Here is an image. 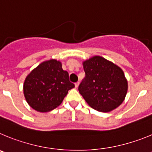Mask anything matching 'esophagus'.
I'll return each mask as SVG.
<instances>
[{
	"label": "esophagus",
	"mask_w": 152,
	"mask_h": 152,
	"mask_svg": "<svg viewBox=\"0 0 152 152\" xmlns=\"http://www.w3.org/2000/svg\"><path fill=\"white\" fill-rule=\"evenodd\" d=\"M79 82H77V83H75V87H76V88H78V86H79Z\"/></svg>",
	"instance_id": "obj_1"
}]
</instances>
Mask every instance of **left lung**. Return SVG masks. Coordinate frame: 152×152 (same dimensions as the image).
Here are the masks:
<instances>
[{
  "label": "left lung",
  "mask_w": 152,
  "mask_h": 152,
  "mask_svg": "<svg viewBox=\"0 0 152 152\" xmlns=\"http://www.w3.org/2000/svg\"><path fill=\"white\" fill-rule=\"evenodd\" d=\"M86 76L79 91L91 107L101 112H110L125 99L128 83L120 67L100 56L83 62Z\"/></svg>",
  "instance_id": "obj_1"
}]
</instances>
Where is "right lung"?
<instances>
[{"mask_svg":"<svg viewBox=\"0 0 152 152\" xmlns=\"http://www.w3.org/2000/svg\"><path fill=\"white\" fill-rule=\"evenodd\" d=\"M74 86L69 80V73L62 69L61 63L51 59L42 62L26 76L23 93L31 107L45 113L59 106Z\"/></svg>","mask_w":152,"mask_h":152,"instance_id":"add662e5","label":"right lung"}]
</instances>
